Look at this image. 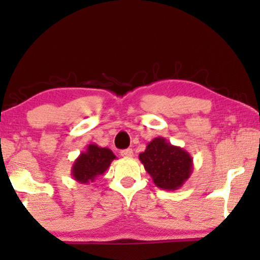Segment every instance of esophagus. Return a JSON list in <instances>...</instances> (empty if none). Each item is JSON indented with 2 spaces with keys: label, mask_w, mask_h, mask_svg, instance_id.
Segmentation results:
<instances>
[{
  "label": "esophagus",
  "mask_w": 260,
  "mask_h": 260,
  "mask_svg": "<svg viewBox=\"0 0 260 260\" xmlns=\"http://www.w3.org/2000/svg\"><path fill=\"white\" fill-rule=\"evenodd\" d=\"M121 155L123 157H131L133 156V150L132 149H124V150H121Z\"/></svg>",
  "instance_id": "obj_1"
}]
</instances>
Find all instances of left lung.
<instances>
[{
    "label": "left lung",
    "mask_w": 260,
    "mask_h": 260,
    "mask_svg": "<svg viewBox=\"0 0 260 260\" xmlns=\"http://www.w3.org/2000/svg\"><path fill=\"white\" fill-rule=\"evenodd\" d=\"M140 162L153 178L155 186L176 190L184 184L193 171V159L188 151L172 145L168 139L156 137L139 154Z\"/></svg>",
    "instance_id": "left-lung-1"
}]
</instances>
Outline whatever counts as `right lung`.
<instances>
[{"mask_svg": "<svg viewBox=\"0 0 260 260\" xmlns=\"http://www.w3.org/2000/svg\"><path fill=\"white\" fill-rule=\"evenodd\" d=\"M116 159V155L109 148H101L96 144L86 145L85 151L79 154L72 166L74 181L79 183L94 182L95 178L104 175Z\"/></svg>", "mask_w": 260, "mask_h": 260, "instance_id": "right-lung-1", "label": "right lung"}]
</instances>
